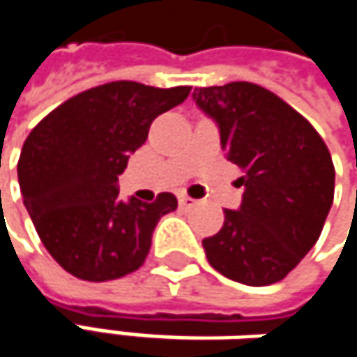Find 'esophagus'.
<instances>
[{"label": "esophagus", "mask_w": 357, "mask_h": 357, "mask_svg": "<svg viewBox=\"0 0 357 357\" xmlns=\"http://www.w3.org/2000/svg\"><path fill=\"white\" fill-rule=\"evenodd\" d=\"M194 204H196L194 198H190V196H185V194L179 196V206H181V208H192Z\"/></svg>", "instance_id": "1"}]
</instances>
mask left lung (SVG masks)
I'll return each instance as SVG.
<instances>
[{
	"label": "left lung",
	"instance_id": "1",
	"mask_svg": "<svg viewBox=\"0 0 357 357\" xmlns=\"http://www.w3.org/2000/svg\"><path fill=\"white\" fill-rule=\"evenodd\" d=\"M192 97L217 121L227 159L244 169L242 204L202 240L206 258L238 283H277L321 236L335 194L331 153L304 115L258 84L204 86Z\"/></svg>",
	"mask_w": 357,
	"mask_h": 357
}]
</instances>
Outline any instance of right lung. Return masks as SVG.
<instances>
[{
  "instance_id": "1",
  "label": "right lung",
  "mask_w": 357,
  "mask_h": 357,
  "mask_svg": "<svg viewBox=\"0 0 357 357\" xmlns=\"http://www.w3.org/2000/svg\"><path fill=\"white\" fill-rule=\"evenodd\" d=\"M190 95L117 80L89 89L43 117L29 134L18 181L47 252L70 275L111 281L138 271L159 219L178 208L169 192L155 202L117 194V176L149 136L153 119Z\"/></svg>"
}]
</instances>
